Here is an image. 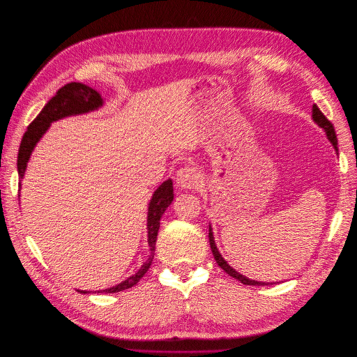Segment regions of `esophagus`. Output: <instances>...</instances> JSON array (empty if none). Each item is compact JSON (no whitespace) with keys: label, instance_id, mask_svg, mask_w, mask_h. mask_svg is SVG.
I'll return each mask as SVG.
<instances>
[{"label":"esophagus","instance_id":"esophagus-1","mask_svg":"<svg viewBox=\"0 0 357 357\" xmlns=\"http://www.w3.org/2000/svg\"><path fill=\"white\" fill-rule=\"evenodd\" d=\"M176 183H177V186L181 189H192V188L198 186V183H199L198 171L195 168H190V167L181 168L177 172Z\"/></svg>","mask_w":357,"mask_h":357}]
</instances>
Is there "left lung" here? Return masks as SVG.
Instances as JSON below:
<instances>
[{
  "mask_svg": "<svg viewBox=\"0 0 357 357\" xmlns=\"http://www.w3.org/2000/svg\"><path fill=\"white\" fill-rule=\"evenodd\" d=\"M312 120H314L317 124H319V126L326 132L327 139L331 141V144L333 146L335 151L338 153V139H336V133H335V129H333V124L324 117V114L319 109V107H317V105H312ZM208 240H210V248H211V252H213V257H215V259H216V263L219 264L220 268H224V271H225L229 276H233L234 279H237V281H240V282L245 284V285H267V284H271V282L255 281V279H249L248 276H245V275H242V273H238V272L236 271V268H233V267H231V266L225 261V258H224L222 255H220L219 249H218V246H216L215 236H213V228H211V224L208 225Z\"/></svg>",
  "mask_w": 357,
  "mask_h": 357,
  "instance_id": "obj_1",
  "label": "left lung"
}]
</instances>
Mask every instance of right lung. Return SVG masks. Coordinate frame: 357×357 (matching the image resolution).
<instances>
[{
	"label": "right lung",
	"mask_w": 357,
	"mask_h": 357,
	"mask_svg": "<svg viewBox=\"0 0 357 357\" xmlns=\"http://www.w3.org/2000/svg\"><path fill=\"white\" fill-rule=\"evenodd\" d=\"M105 107V99L102 94L91 89V86L81 84V82H70L64 85L63 89L56 91L54 98L45 105V108L37 115L34 121L28 126L25 135L22 137L21 146H19L17 153V174L19 180H24L28 160H30L36 146L43 138V135L51 128L54 121H59L67 117H73V115H82L94 112ZM21 188V183H19ZM174 199V189H172V180L168 178L162 183V185L153 192V197L149 202V211H147V242L150 248V255L142 263L139 271L130 275L128 279H124L120 284L105 288L103 293H119L128 288L133 287L139 279L146 275L149 267L155 257L156 249V240H158V231L160 227V218L165 213V210ZM86 293V291H82Z\"/></svg>",
	"instance_id": "add662e5"
}]
</instances>
